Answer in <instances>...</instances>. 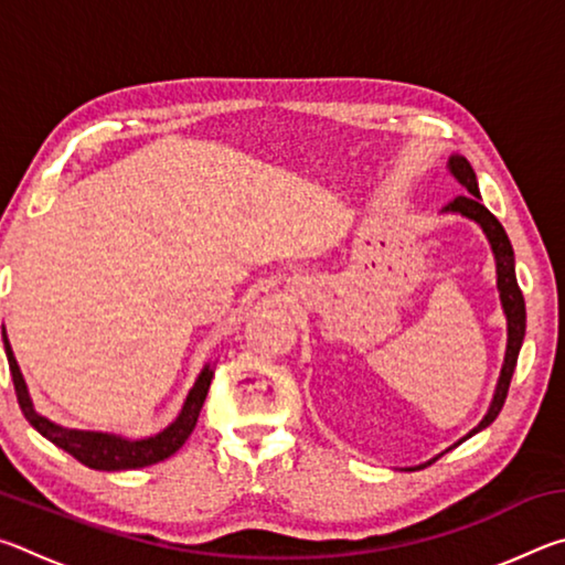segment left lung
I'll return each mask as SVG.
<instances>
[{"label":"left lung","mask_w":565,"mask_h":565,"mask_svg":"<svg viewBox=\"0 0 565 565\" xmlns=\"http://www.w3.org/2000/svg\"><path fill=\"white\" fill-rule=\"evenodd\" d=\"M448 171H451V177L466 189V194L456 196L451 204H446L444 214H461L466 218H471V222L481 226L486 238H489L493 259H495V286H499L501 309L505 313V331H509V339H505V356H503L501 376H499V384H495L491 406H489V411H486V416L481 418V424L471 428V431H468L461 441H458V444H463L466 438H471L473 434L483 431L486 426L493 424L495 416L501 414L505 396H509L511 376H513L515 361H519V351L523 347V337H525V301H523V294L519 289V281H515V259H513V246L509 242V234H505V228L501 226L499 218H495L489 209L481 204V191H478L473 167L468 164L466 157L454 154L451 159H448ZM458 444H454L451 448H456ZM451 448H446V451H451ZM444 454H438V456H444ZM436 458H431V461L420 463L416 468L434 463Z\"/></svg>","instance_id":"obj_1"}]
</instances>
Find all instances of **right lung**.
I'll return each mask as SVG.
<instances>
[{"instance_id": "1", "label": "right lung", "mask_w": 565, "mask_h": 565, "mask_svg": "<svg viewBox=\"0 0 565 565\" xmlns=\"http://www.w3.org/2000/svg\"><path fill=\"white\" fill-rule=\"evenodd\" d=\"M2 341L7 351L9 371H12L17 401L24 418L30 420L46 441L60 446L62 451L74 456L79 463L94 468V471H131V468H145V466L164 461L169 456H174L179 448L186 444L191 431H194L196 418L202 414L209 386H212V379H214V366L212 363H206L202 374L196 376L194 386L189 388L179 416L171 420L164 431H159L154 436L127 438V436H117L107 431H82V428H66V426L54 424V420L42 416L40 411L34 408L30 388H26V381L22 376V371H19V363L14 359L12 347H9L4 329H2Z\"/></svg>"}]
</instances>
